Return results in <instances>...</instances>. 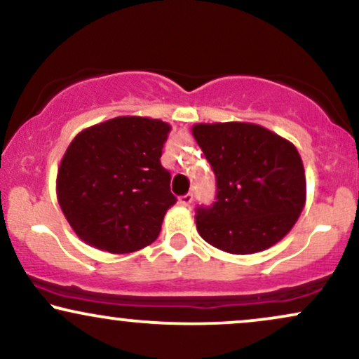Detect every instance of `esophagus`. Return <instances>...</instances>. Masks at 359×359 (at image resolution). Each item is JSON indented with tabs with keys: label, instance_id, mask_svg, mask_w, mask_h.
<instances>
[{
	"label": "esophagus",
	"instance_id": "obj_1",
	"mask_svg": "<svg viewBox=\"0 0 359 359\" xmlns=\"http://www.w3.org/2000/svg\"><path fill=\"white\" fill-rule=\"evenodd\" d=\"M192 201H194V196H192L191 192L185 194V196H182V197H179V203H180V205H185V208H189V205L192 204Z\"/></svg>",
	"mask_w": 359,
	"mask_h": 359
}]
</instances>
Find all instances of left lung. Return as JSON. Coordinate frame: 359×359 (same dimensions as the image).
Instances as JSON below:
<instances>
[{
    "label": "left lung",
    "mask_w": 359,
    "mask_h": 359,
    "mask_svg": "<svg viewBox=\"0 0 359 359\" xmlns=\"http://www.w3.org/2000/svg\"><path fill=\"white\" fill-rule=\"evenodd\" d=\"M197 145L216 174V203L197 208L201 238L233 255L263 251L294 228L306 205L297 148L255 123H199Z\"/></svg>",
    "instance_id": "left-lung-1"
}]
</instances>
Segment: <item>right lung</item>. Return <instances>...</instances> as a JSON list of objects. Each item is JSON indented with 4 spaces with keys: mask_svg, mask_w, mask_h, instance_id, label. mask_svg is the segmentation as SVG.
Segmentation results:
<instances>
[{
    "mask_svg": "<svg viewBox=\"0 0 359 359\" xmlns=\"http://www.w3.org/2000/svg\"><path fill=\"white\" fill-rule=\"evenodd\" d=\"M170 125L118 116L82 130L57 172V201L77 236L109 253L151 245L177 203L160 163Z\"/></svg>",
    "mask_w": 359,
    "mask_h": 359,
    "instance_id": "add662e5",
    "label": "right lung"
}]
</instances>
